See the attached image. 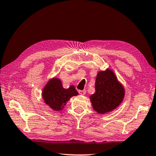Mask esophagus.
<instances>
[{
  "mask_svg": "<svg viewBox=\"0 0 156 156\" xmlns=\"http://www.w3.org/2000/svg\"><path fill=\"white\" fill-rule=\"evenodd\" d=\"M78 93L80 94V95H82V96H83V95H84V94H86V91L85 90H83V91L80 90V91H78Z\"/></svg>",
  "mask_w": 156,
  "mask_h": 156,
  "instance_id": "34e87169",
  "label": "esophagus"
}]
</instances>
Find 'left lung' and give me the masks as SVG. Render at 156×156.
Listing matches in <instances>:
<instances>
[{
    "label": "left lung",
    "mask_w": 156,
    "mask_h": 156,
    "mask_svg": "<svg viewBox=\"0 0 156 156\" xmlns=\"http://www.w3.org/2000/svg\"><path fill=\"white\" fill-rule=\"evenodd\" d=\"M95 88L96 92L89 98L94 110L100 114L112 112L120 106L125 98L123 84L109 68L98 73Z\"/></svg>",
    "instance_id": "1"
}]
</instances>
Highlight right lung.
I'll use <instances>...</instances> for the list:
<instances>
[{
  "instance_id": "right-lung-1",
  "label": "right lung",
  "mask_w": 156,
  "mask_h": 156,
  "mask_svg": "<svg viewBox=\"0 0 156 156\" xmlns=\"http://www.w3.org/2000/svg\"><path fill=\"white\" fill-rule=\"evenodd\" d=\"M78 95L74 86L71 85L68 89H65L60 79L57 77L49 79L42 91L44 103L54 112L62 111L71 98Z\"/></svg>"
}]
</instances>
